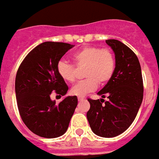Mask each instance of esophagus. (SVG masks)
Instances as JSON below:
<instances>
[{"mask_svg":"<svg viewBox=\"0 0 159 159\" xmlns=\"http://www.w3.org/2000/svg\"><path fill=\"white\" fill-rule=\"evenodd\" d=\"M85 100V98H83V97H78V101L79 102H82V101H84Z\"/></svg>","mask_w":159,"mask_h":159,"instance_id":"34e87169","label":"esophagus"}]
</instances>
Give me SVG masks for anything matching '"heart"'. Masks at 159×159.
<instances>
[{"mask_svg": "<svg viewBox=\"0 0 159 159\" xmlns=\"http://www.w3.org/2000/svg\"><path fill=\"white\" fill-rule=\"evenodd\" d=\"M72 61L76 66H85L86 80L76 83L71 88L72 95L84 97L94 91L98 84L104 85L113 76L116 61L113 52L107 48L100 49L94 46H86L72 55ZM57 73L63 80L72 83L75 80V69L72 64L60 60L57 64Z\"/></svg>", "mask_w": 159, "mask_h": 159, "instance_id": "1", "label": "heart"}]
</instances>
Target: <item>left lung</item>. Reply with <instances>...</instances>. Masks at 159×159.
<instances>
[{
    "mask_svg": "<svg viewBox=\"0 0 159 159\" xmlns=\"http://www.w3.org/2000/svg\"><path fill=\"white\" fill-rule=\"evenodd\" d=\"M106 43L115 53L113 76L98 94L103 99L88 100L87 117L92 131L102 137L119 136L131 125L140 108L143 86L141 66L137 55L121 41L107 39Z\"/></svg>",
    "mask_w": 159,
    "mask_h": 159,
    "instance_id": "1",
    "label": "left lung"
}]
</instances>
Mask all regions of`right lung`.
Listing matches in <instances>:
<instances>
[{
    "mask_svg": "<svg viewBox=\"0 0 159 159\" xmlns=\"http://www.w3.org/2000/svg\"><path fill=\"white\" fill-rule=\"evenodd\" d=\"M74 45L44 42L23 59L16 77V97L22 121L37 136L55 138L66 132L77 107V96H66L56 104L51 94L65 96L68 87L57 73V64Z\"/></svg>",
    "mask_w": 159,
    "mask_h": 159,
    "instance_id": "add662e5",
    "label": "right lung"
}]
</instances>
